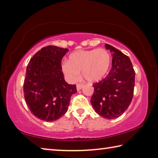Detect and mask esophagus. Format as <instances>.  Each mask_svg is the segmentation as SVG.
I'll return each instance as SVG.
<instances>
[{
  "label": "esophagus",
  "instance_id": "esophagus-1",
  "mask_svg": "<svg viewBox=\"0 0 158 158\" xmlns=\"http://www.w3.org/2000/svg\"><path fill=\"white\" fill-rule=\"evenodd\" d=\"M83 87V84H77V90H80Z\"/></svg>",
  "mask_w": 158,
  "mask_h": 158
}]
</instances>
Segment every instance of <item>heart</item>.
<instances>
[{
	"label": "heart",
	"mask_w": 158,
	"mask_h": 158,
	"mask_svg": "<svg viewBox=\"0 0 158 158\" xmlns=\"http://www.w3.org/2000/svg\"><path fill=\"white\" fill-rule=\"evenodd\" d=\"M111 58L108 51L103 49L81 50L69 56V61L62 63V69L69 81L78 79L79 73L86 81H100L107 74L111 66Z\"/></svg>",
	"instance_id": "heart-1"
}]
</instances>
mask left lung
Wrapping results in <instances>:
<instances>
[{
	"instance_id": "obj_1",
	"label": "left lung",
	"mask_w": 158,
	"mask_h": 158,
	"mask_svg": "<svg viewBox=\"0 0 158 158\" xmlns=\"http://www.w3.org/2000/svg\"><path fill=\"white\" fill-rule=\"evenodd\" d=\"M112 52V67L105 79L95 83L90 102L96 113L107 119L121 116L132 102L135 72L127 56L105 44Z\"/></svg>"
}]
</instances>
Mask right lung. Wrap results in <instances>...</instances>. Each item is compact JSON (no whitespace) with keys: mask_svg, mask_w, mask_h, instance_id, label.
Listing matches in <instances>:
<instances>
[{"mask_svg":"<svg viewBox=\"0 0 158 158\" xmlns=\"http://www.w3.org/2000/svg\"><path fill=\"white\" fill-rule=\"evenodd\" d=\"M68 49L47 46L29 61L23 83V93L34 116L45 121H56L68 109L71 96L77 92L75 84L64 79L61 60Z\"/></svg>","mask_w":158,"mask_h":158,"instance_id":"right-lung-1","label":"right lung"}]
</instances>
